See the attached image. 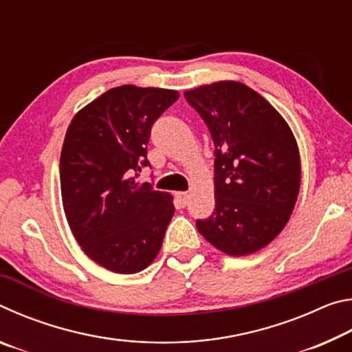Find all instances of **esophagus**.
Returning a JSON list of instances; mask_svg holds the SVG:
<instances>
[{
    "label": "esophagus",
    "mask_w": 352,
    "mask_h": 352,
    "mask_svg": "<svg viewBox=\"0 0 352 352\" xmlns=\"http://www.w3.org/2000/svg\"><path fill=\"white\" fill-rule=\"evenodd\" d=\"M175 199L180 206H186L189 201V194L188 192H175Z\"/></svg>",
    "instance_id": "34e87169"
}]
</instances>
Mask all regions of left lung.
Listing matches in <instances>:
<instances>
[{
  "instance_id": "1",
  "label": "left lung",
  "mask_w": 352,
  "mask_h": 352,
  "mask_svg": "<svg viewBox=\"0 0 352 352\" xmlns=\"http://www.w3.org/2000/svg\"><path fill=\"white\" fill-rule=\"evenodd\" d=\"M214 141V197L199 233L230 256L252 254L289 222L301 184L294 133L269 100L236 80L184 91Z\"/></svg>"
}]
</instances>
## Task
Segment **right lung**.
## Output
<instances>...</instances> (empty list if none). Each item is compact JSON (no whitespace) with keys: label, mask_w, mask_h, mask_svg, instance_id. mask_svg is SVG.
<instances>
[{"label":"right lung","mask_w":352,"mask_h":352,"mask_svg":"<svg viewBox=\"0 0 352 352\" xmlns=\"http://www.w3.org/2000/svg\"><path fill=\"white\" fill-rule=\"evenodd\" d=\"M178 96L164 88H111L77 111L65 135V216L88 258L110 272L144 270L163 245L174 199L133 174L151 166V129Z\"/></svg>","instance_id":"obj_1"}]
</instances>
